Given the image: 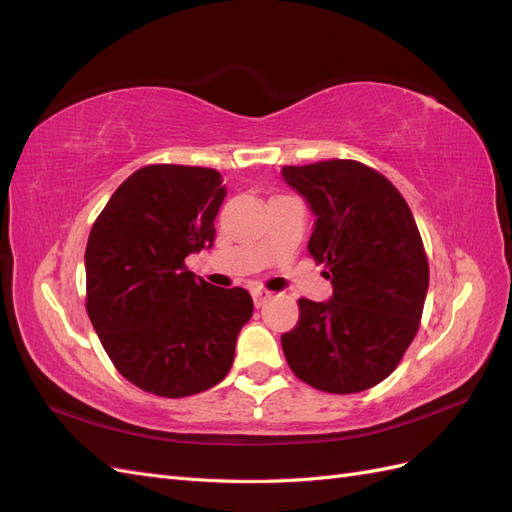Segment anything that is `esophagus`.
I'll return each mask as SVG.
<instances>
[{
	"label": "esophagus",
	"instance_id": "esophagus-1",
	"mask_svg": "<svg viewBox=\"0 0 512 512\" xmlns=\"http://www.w3.org/2000/svg\"><path fill=\"white\" fill-rule=\"evenodd\" d=\"M252 299H254V305H256V307H262V305H265V303L271 299V292L262 290V288H254V290H252Z\"/></svg>",
	"mask_w": 512,
	"mask_h": 512
}]
</instances>
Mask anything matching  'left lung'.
<instances>
[{
	"mask_svg": "<svg viewBox=\"0 0 512 512\" xmlns=\"http://www.w3.org/2000/svg\"><path fill=\"white\" fill-rule=\"evenodd\" d=\"M282 177L314 213L307 250L327 265L333 297L299 301L282 335L294 376L318 391L371 389L401 361L421 322L429 265L408 203L361 162L284 166Z\"/></svg>",
	"mask_w": 512,
	"mask_h": 512,
	"instance_id": "1",
	"label": "left lung"
}]
</instances>
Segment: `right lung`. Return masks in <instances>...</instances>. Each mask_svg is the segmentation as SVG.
I'll return each instance as SVG.
<instances>
[{"label":"right lung","instance_id":"obj_1","mask_svg":"<svg viewBox=\"0 0 512 512\" xmlns=\"http://www.w3.org/2000/svg\"><path fill=\"white\" fill-rule=\"evenodd\" d=\"M222 181L213 168L145 166L89 232V320L119 374L147 393L177 399L222 382L252 318L245 288H215L183 265L215 241Z\"/></svg>","mask_w":512,"mask_h":512}]
</instances>
